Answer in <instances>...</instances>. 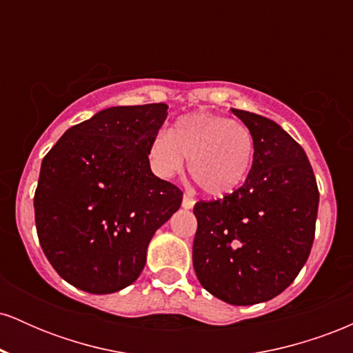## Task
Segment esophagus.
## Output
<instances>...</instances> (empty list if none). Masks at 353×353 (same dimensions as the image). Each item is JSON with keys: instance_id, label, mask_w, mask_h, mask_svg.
<instances>
[{"instance_id": "1", "label": "esophagus", "mask_w": 353, "mask_h": 353, "mask_svg": "<svg viewBox=\"0 0 353 353\" xmlns=\"http://www.w3.org/2000/svg\"><path fill=\"white\" fill-rule=\"evenodd\" d=\"M194 204H196V199H194V197H190L189 194H184V197H182V208L192 209Z\"/></svg>"}]
</instances>
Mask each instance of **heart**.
Masks as SVG:
<instances>
[{"mask_svg":"<svg viewBox=\"0 0 353 353\" xmlns=\"http://www.w3.org/2000/svg\"><path fill=\"white\" fill-rule=\"evenodd\" d=\"M254 134L245 124L212 112L179 117L171 131L149 144V163L159 177L176 176L189 157V172L208 196L222 197L244 184L252 165Z\"/></svg>","mask_w":353,"mask_h":353,"instance_id":"obj_1","label":"heart"}]
</instances>
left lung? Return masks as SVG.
<instances>
[{
    "mask_svg": "<svg viewBox=\"0 0 353 353\" xmlns=\"http://www.w3.org/2000/svg\"><path fill=\"white\" fill-rule=\"evenodd\" d=\"M232 112L254 134L252 168L232 194L194 205L192 264L214 297L254 305L283 292L309 259L319 188L305 151L281 125Z\"/></svg>",
    "mask_w": 353,
    "mask_h": 353,
    "instance_id": "1",
    "label": "left lung"
}]
</instances>
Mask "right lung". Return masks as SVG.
<instances>
[{
  "label": "right lung",
  "instance_id": "obj_1",
  "mask_svg": "<svg viewBox=\"0 0 353 353\" xmlns=\"http://www.w3.org/2000/svg\"><path fill=\"white\" fill-rule=\"evenodd\" d=\"M168 104L117 106L72 125L44 156L34 192L39 244L54 270L89 294L131 285L182 190L149 165Z\"/></svg>",
  "mask_w": 353,
  "mask_h": 353
}]
</instances>
